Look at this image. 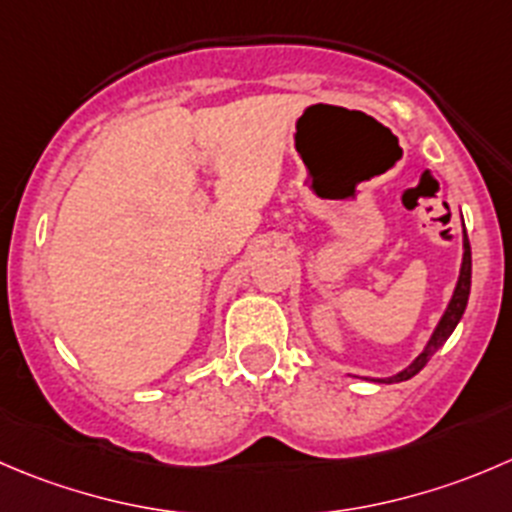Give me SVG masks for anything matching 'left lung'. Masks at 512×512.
Segmentation results:
<instances>
[{
  "instance_id": "1",
  "label": "left lung",
  "mask_w": 512,
  "mask_h": 512,
  "mask_svg": "<svg viewBox=\"0 0 512 512\" xmlns=\"http://www.w3.org/2000/svg\"><path fill=\"white\" fill-rule=\"evenodd\" d=\"M470 272H473V257H470V242H468V235L463 232V265H460V277H458V285H455V292L453 297H450L448 307H445L443 317H440L438 327L433 330V335H430L428 345H425V350L420 352L418 357H415L413 362H410L405 370H400L398 375L393 377H380L377 382H403V380H410L413 375H418L420 370H423L425 365H428L430 357L435 355V352L440 350V347L445 345V340H448L450 335H453V330L458 327L460 317H463L465 312V305H468V297H470Z\"/></svg>"
}]
</instances>
